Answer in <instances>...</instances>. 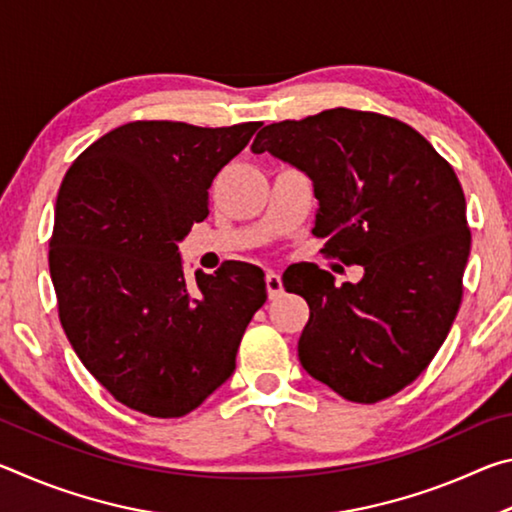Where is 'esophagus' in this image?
<instances>
[{
    "label": "esophagus",
    "instance_id": "obj_1",
    "mask_svg": "<svg viewBox=\"0 0 512 512\" xmlns=\"http://www.w3.org/2000/svg\"><path fill=\"white\" fill-rule=\"evenodd\" d=\"M266 291H268V296H271V298L282 296V291H284L282 275L277 273V271H268L266 273Z\"/></svg>",
    "mask_w": 512,
    "mask_h": 512
}]
</instances>
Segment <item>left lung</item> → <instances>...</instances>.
Returning a JSON list of instances; mask_svg holds the SVG:
<instances>
[{
  "instance_id": "8db88e82",
  "label": "left lung",
  "mask_w": 512,
  "mask_h": 512,
  "mask_svg": "<svg viewBox=\"0 0 512 512\" xmlns=\"http://www.w3.org/2000/svg\"><path fill=\"white\" fill-rule=\"evenodd\" d=\"M250 149L305 173L318 198L311 232L343 264L363 266L341 287L314 264L282 275L309 305L302 368L352 402L402 391L461 307L472 237L454 169L411 126L348 108L264 126Z\"/></svg>"
}]
</instances>
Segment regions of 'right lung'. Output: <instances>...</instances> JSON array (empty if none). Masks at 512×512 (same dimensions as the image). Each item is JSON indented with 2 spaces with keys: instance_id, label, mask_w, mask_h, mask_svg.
<instances>
[{
  "instance_id": "1",
  "label": "right lung",
  "mask_w": 512,
  "mask_h": 512,
  "mask_svg": "<svg viewBox=\"0 0 512 512\" xmlns=\"http://www.w3.org/2000/svg\"><path fill=\"white\" fill-rule=\"evenodd\" d=\"M259 126L131 121L65 173L49 241L58 316L83 366L128 409L180 418L235 372L266 302L264 271L230 262L189 282L178 244Z\"/></svg>"
}]
</instances>
